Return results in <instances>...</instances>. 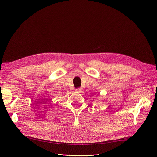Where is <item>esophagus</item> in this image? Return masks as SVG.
Masks as SVG:
<instances>
[{
    "label": "esophagus",
    "mask_w": 157,
    "mask_h": 157,
    "mask_svg": "<svg viewBox=\"0 0 157 157\" xmlns=\"http://www.w3.org/2000/svg\"><path fill=\"white\" fill-rule=\"evenodd\" d=\"M76 93H81V88H77V89H76Z\"/></svg>",
    "instance_id": "34e87169"
}]
</instances>
